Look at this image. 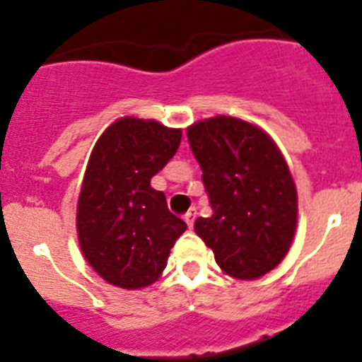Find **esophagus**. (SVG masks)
<instances>
[{
	"instance_id": "34e87169",
	"label": "esophagus",
	"mask_w": 362,
	"mask_h": 362,
	"mask_svg": "<svg viewBox=\"0 0 362 362\" xmlns=\"http://www.w3.org/2000/svg\"><path fill=\"white\" fill-rule=\"evenodd\" d=\"M196 216H197V210L196 209H190L187 212V216H185V221H187L188 228H192V226H194V221H196Z\"/></svg>"
}]
</instances>
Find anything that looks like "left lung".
Masks as SVG:
<instances>
[{
	"label": "left lung",
	"instance_id": "8db88e82",
	"mask_svg": "<svg viewBox=\"0 0 362 362\" xmlns=\"http://www.w3.org/2000/svg\"><path fill=\"white\" fill-rule=\"evenodd\" d=\"M214 214L196 233L216 263L239 281L263 277L288 254L297 228V188L288 163L261 127L232 116L187 129Z\"/></svg>",
	"mask_w": 362,
	"mask_h": 362
}]
</instances>
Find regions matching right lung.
<instances>
[{"mask_svg":"<svg viewBox=\"0 0 362 362\" xmlns=\"http://www.w3.org/2000/svg\"><path fill=\"white\" fill-rule=\"evenodd\" d=\"M181 129L124 116L95 141L78 199L76 228L86 263L127 290L161 277L187 223L166 206L150 179L174 158Z\"/></svg>","mask_w":362,"mask_h":362,"instance_id":"1","label":"right lung"}]
</instances>
